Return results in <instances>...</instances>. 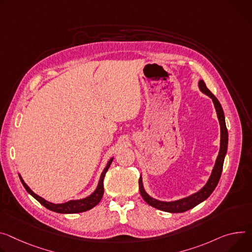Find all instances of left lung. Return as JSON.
<instances>
[{"instance_id":"left-lung-1","label":"left lung","mask_w":252,"mask_h":252,"mask_svg":"<svg viewBox=\"0 0 252 252\" xmlns=\"http://www.w3.org/2000/svg\"><path fill=\"white\" fill-rule=\"evenodd\" d=\"M199 88L202 91L203 94H207L209 97L212 98L216 112H217V117L219 120V124H220V130H221V139H220V150H219V154L218 157L216 158V163L215 166L213 168L212 174L206 184L199 192L187 197V198H183L177 201H172V202H164V201H158L156 200L154 198H152L151 196H149L143 186V182H142V177H140L139 180V188H140V192L141 195L143 197V199L149 204L151 205L152 207H155L158 210L162 211H166V212H170V213H182L188 211L192 208H194L195 206H197L198 204H200L201 202H203L204 200L207 199L212 192L214 191V189L216 188L218 182L220 180L221 177V173H222V169H223V163H224V158L227 152V146H228V131H227V127H226V124H225V118H224V112L222 109V106L220 104V102L218 101V99L214 96V94L211 93V91L206 86L205 82L203 80L199 81Z\"/></svg>"}]
</instances>
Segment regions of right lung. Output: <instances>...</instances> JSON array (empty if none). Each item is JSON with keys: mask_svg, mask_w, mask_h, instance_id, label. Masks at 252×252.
Here are the masks:
<instances>
[{"mask_svg": "<svg viewBox=\"0 0 252 252\" xmlns=\"http://www.w3.org/2000/svg\"><path fill=\"white\" fill-rule=\"evenodd\" d=\"M112 158L109 159L106 167L104 168L103 172L101 173V176H100V179H99V182H98V185H97V188L95 189V191L91 194L90 196L84 198V199H81V200H71L69 202H66L64 204H53V203H50L48 201H46L45 199H43L42 197L36 195L27 185L26 183L23 181L22 177L19 175L20 177V180L22 182L23 186H24V188L26 189V191L31 194L38 202H40L44 207H46L47 209L51 210V211H54V212H57V213H63V214H72V213H80V212H84V211H87L91 208H94V206H96L99 201L101 200L102 198V195H103V192H104V188H103V179H104V176L112 162Z\"/></svg>", "mask_w": 252, "mask_h": 252, "instance_id": "1", "label": "right lung"}]
</instances>
